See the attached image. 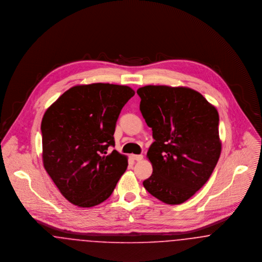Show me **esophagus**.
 Instances as JSON below:
<instances>
[{
  "label": "esophagus",
  "mask_w": 262,
  "mask_h": 262,
  "mask_svg": "<svg viewBox=\"0 0 262 262\" xmlns=\"http://www.w3.org/2000/svg\"><path fill=\"white\" fill-rule=\"evenodd\" d=\"M132 159L135 161H142L143 160V156L142 155H132Z\"/></svg>",
  "instance_id": "1"
}]
</instances>
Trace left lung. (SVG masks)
<instances>
[{
  "instance_id": "8db88e82",
  "label": "left lung",
  "mask_w": 262,
  "mask_h": 262,
  "mask_svg": "<svg viewBox=\"0 0 262 262\" xmlns=\"http://www.w3.org/2000/svg\"><path fill=\"white\" fill-rule=\"evenodd\" d=\"M137 94L155 139L147 152L152 173L143 185L164 203L181 204L206 183L220 158L218 111L185 86L145 85Z\"/></svg>"
}]
</instances>
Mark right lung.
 <instances>
[{
	"label": "right lung",
	"instance_id": "obj_1",
	"mask_svg": "<svg viewBox=\"0 0 262 262\" xmlns=\"http://www.w3.org/2000/svg\"><path fill=\"white\" fill-rule=\"evenodd\" d=\"M135 95L127 85L91 83L66 91L41 122L43 165L61 194L83 208L106 200L124 173L127 157L114 147L115 125Z\"/></svg>",
	"mask_w": 262,
	"mask_h": 262
}]
</instances>
